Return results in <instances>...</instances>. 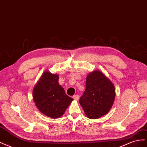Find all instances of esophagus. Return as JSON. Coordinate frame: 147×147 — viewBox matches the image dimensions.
Returning a JSON list of instances; mask_svg holds the SVG:
<instances>
[{"label": "esophagus", "mask_w": 147, "mask_h": 147, "mask_svg": "<svg viewBox=\"0 0 147 147\" xmlns=\"http://www.w3.org/2000/svg\"><path fill=\"white\" fill-rule=\"evenodd\" d=\"M73 98H74V100H78V99H79V96H78V95H75V96H73Z\"/></svg>", "instance_id": "34e87169"}]
</instances>
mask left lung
<instances>
[{
  "instance_id": "1",
  "label": "left lung",
  "mask_w": 147,
  "mask_h": 147,
  "mask_svg": "<svg viewBox=\"0 0 147 147\" xmlns=\"http://www.w3.org/2000/svg\"><path fill=\"white\" fill-rule=\"evenodd\" d=\"M115 88L100 70H95L86 77V89L80 104L90 119H98L107 114L113 104Z\"/></svg>"
}]
</instances>
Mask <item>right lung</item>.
<instances>
[{
    "label": "right lung",
    "instance_id": "right-lung-1",
    "mask_svg": "<svg viewBox=\"0 0 147 147\" xmlns=\"http://www.w3.org/2000/svg\"><path fill=\"white\" fill-rule=\"evenodd\" d=\"M59 75L46 70L35 84L33 100L40 112L45 116L58 118L63 116L73 99L66 95L58 83Z\"/></svg>",
    "mask_w": 147,
    "mask_h": 147
}]
</instances>
